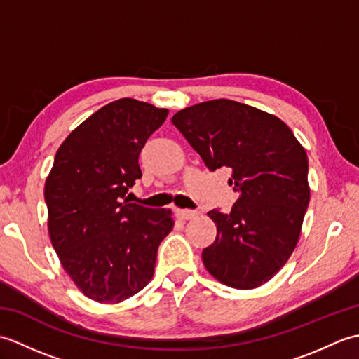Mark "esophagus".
<instances>
[{
    "label": "esophagus",
    "mask_w": 359,
    "mask_h": 359,
    "mask_svg": "<svg viewBox=\"0 0 359 359\" xmlns=\"http://www.w3.org/2000/svg\"><path fill=\"white\" fill-rule=\"evenodd\" d=\"M175 215H177L180 220H191L197 216V212L193 210H177L175 211Z\"/></svg>",
    "instance_id": "obj_1"
}]
</instances>
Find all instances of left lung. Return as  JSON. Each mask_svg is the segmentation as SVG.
I'll return each instance as SVG.
<instances>
[{
  "mask_svg": "<svg viewBox=\"0 0 359 359\" xmlns=\"http://www.w3.org/2000/svg\"><path fill=\"white\" fill-rule=\"evenodd\" d=\"M210 171L226 166L239 194L231 211L211 210L216 241L203 248L205 269L222 284L251 290L285 265L299 241L310 201L307 152L284 121L219 98L174 114Z\"/></svg>",
  "mask_w": 359,
  "mask_h": 359,
  "instance_id": "obj_1",
  "label": "left lung"
}]
</instances>
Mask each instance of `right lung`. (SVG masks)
I'll return each mask as SVG.
<instances>
[{
	"mask_svg": "<svg viewBox=\"0 0 359 359\" xmlns=\"http://www.w3.org/2000/svg\"><path fill=\"white\" fill-rule=\"evenodd\" d=\"M166 117L168 109L120 98L75 128L57 151L44 185L49 236L89 299L121 302L154 274L172 212L129 203L126 193L142 177V148Z\"/></svg>",
	"mask_w": 359,
	"mask_h": 359,
	"instance_id": "obj_1",
	"label": "right lung"
}]
</instances>
